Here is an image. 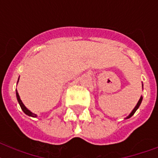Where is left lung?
Segmentation results:
<instances>
[{
	"label": "left lung",
	"mask_w": 158,
	"mask_h": 158,
	"mask_svg": "<svg viewBox=\"0 0 158 158\" xmlns=\"http://www.w3.org/2000/svg\"><path fill=\"white\" fill-rule=\"evenodd\" d=\"M142 86H143V83H142ZM142 101H143V96H141V97H140L139 100V102H138L137 104H136V106H135V108H134V109H133V110H132V111H131V112L130 113V115H128V116H126V117H125V119H129V118L131 117V116H132V115H134V114H135V111H136V110H138V108L139 107V106L141 105V102H142Z\"/></svg>",
	"instance_id": "obj_1"
}]
</instances>
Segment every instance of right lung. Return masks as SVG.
<instances>
[{
    "mask_svg": "<svg viewBox=\"0 0 158 158\" xmlns=\"http://www.w3.org/2000/svg\"><path fill=\"white\" fill-rule=\"evenodd\" d=\"M19 78L18 79V82H19ZM18 82H17V84H18ZM16 98H17V100H18V102L19 104V106H20L21 109H22V110H23V112L25 113L26 115H28V116H31V117H38V115H37V114L32 112L31 110H28V108L26 107L25 106H24V104L23 103L22 100L20 99V97H19V93L18 91H17V89H16Z\"/></svg>",
    "mask_w": 158,
    "mask_h": 158,
    "instance_id": "add662e5",
    "label": "right lung"
}]
</instances>
